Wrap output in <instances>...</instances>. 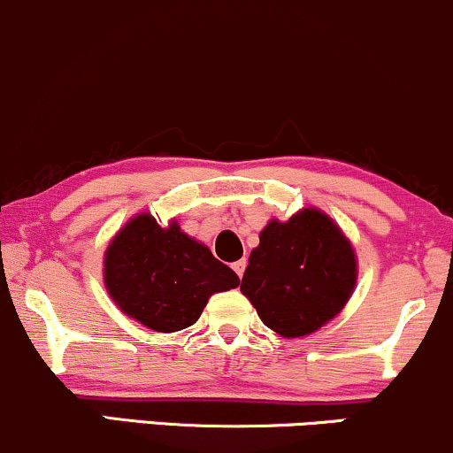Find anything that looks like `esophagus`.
Listing matches in <instances>:
<instances>
[{"label":"esophagus","mask_w":453,"mask_h":453,"mask_svg":"<svg viewBox=\"0 0 453 453\" xmlns=\"http://www.w3.org/2000/svg\"><path fill=\"white\" fill-rule=\"evenodd\" d=\"M233 271H235L239 278H242L243 271H246V260H237V263H233Z\"/></svg>","instance_id":"esophagus-1"}]
</instances>
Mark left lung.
Wrapping results in <instances>:
<instances>
[{"label": "left lung", "instance_id": "left-lung-1", "mask_svg": "<svg viewBox=\"0 0 453 453\" xmlns=\"http://www.w3.org/2000/svg\"><path fill=\"white\" fill-rule=\"evenodd\" d=\"M356 284V257L326 214L303 210L288 222L271 220L260 233L242 292L265 326L303 337L333 320Z\"/></svg>", "mask_w": 453, "mask_h": 453}]
</instances>
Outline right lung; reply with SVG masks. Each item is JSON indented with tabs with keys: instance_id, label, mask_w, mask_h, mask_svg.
I'll use <instances>...</instances> for the list:
<instances>
[{
	"instance_id": "obj_1",
	"label": "right lung",
	"mask_w": 453,
	"mask_h": 453,
	"mask_svg": "<svg viewBox=\"0 0 453 453\" xmlns=\"http://www.w3.org/2000/svg\"><path fill=\"white\" fill-rule=\"evenodd\" d=\"M105 288L127 316L158 333L193 326L214 292L239 284L237 273L203 243L172 222L161 228L150 214L127 225L104 260Z\"/></svg>"
}]
</instances>
